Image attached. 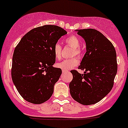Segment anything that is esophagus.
Here are the masks:
<instances>
[{
	"label": "esophagus",
	"instance_id": "34e87169",
	"mask_svg": "<svg viewBox=\"0 0 128 128\" xmlns=\"http://www.w3.org/2000/svg\"><path fill=\"white\" fill-rule=\"evenodd\" d=\"M62 72H68V70H62Z\"/></svg>",
	"mask_w": 128,
	"mask_h": 128
}]
</instances>
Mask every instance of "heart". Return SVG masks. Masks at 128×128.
Masks as SVG:
<instances>
[{"mask_svg": "<svg viewBox=\"0 0 128 128\" xmlns=\"http://www.w3.org/2000/svg\"><path fill=\"white\" fill-rule=\"evenodd\" d=\"M65 44L72 48L71 53V57H76L80 58L82 57L83 52L80 48L81 42L80 39L75 35H71L68 36L65 40ZM62 46L60 44L56 43L53 47V54L55 58L57 59H60L62 56ZM78 60L76 57H72L71 58H68L56 64V66L62 70H68L74 68L78 65Z\"/></svg>", "mask_w": 128, "mask_h": 128, "instance_id": "heart-1", "label": "heart"}]
</instances>
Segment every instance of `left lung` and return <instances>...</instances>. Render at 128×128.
<instances>
[{"label": "left lung", "mask_w": 128, "mask_h": 128, "mask_svg": "<svg viewBox=\"0 0 128 128\" xmlns=\"http://www.w3.org/2000/svg\"><path fill=\"white\" fill-rule=\"evenodd\" d=\"M84 39L86 52L79 70H72L70 94L82 105H92L104 98L112 88L118 71L116 52L112 44L102 33L95 29L77 30Z\"/></svg>", "instance_id": "left-lung-1"}]
</instances>
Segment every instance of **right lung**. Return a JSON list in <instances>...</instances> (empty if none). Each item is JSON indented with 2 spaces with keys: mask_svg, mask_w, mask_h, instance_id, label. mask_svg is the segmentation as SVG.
Listing matches in <instances>:
<instances>
[{
  "mask_svg": "<svg viewBox=\"0 0 128 128\" xmlns=\"http://www.w3.org/2000/svg\"><path fill=\"white\" fill-rule=\"evenodd\" d=\"M67 32L59 26L44 25L33 28L22 37L14 49L12 80L25 100L40 104L47 101L61 75L54 68L56 58L53 47Z\"/></svg>",
  "mask_w": 128,
  "mask_h": 128,
  "instance_id": "obj_1",
  "label": "right lung"
}]
</instances>
